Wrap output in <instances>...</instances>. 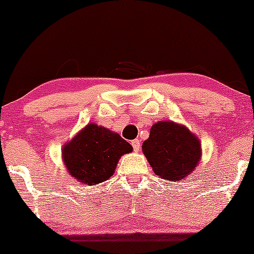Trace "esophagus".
<instances>
[{"label":"esophagus","mask_w":254,"mask_h":254,"mask_svg":"<svg viewBox=\"0 0 254 254\" xmlns=\"http://www.w3.org/2000/svg\"><path fill=\"white\" fill-rule=\"evenodd\" d=\"M132 146H133V150H134L135 152H138L139 150H140V141H139L138 139H135V140L132 141Z\"/></svg>","instance_id":"obj_1"}]
</instances>
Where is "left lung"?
Masks as SVG:
<instances>
[{"mask_svg":"<svg viewBox=\"0 0 254 254\" xmlns=\"http://www.w3.org/2000/svg\"><path fill=\"white\" fill-rule=\"evenodd\" d=\"M141 150L154 173L170 182L185 181L202 157L198 138L184 125L173 121L152 125Z\"/></svg>","mask_w":254,"mask_h":254,"instance_id":"1","label":"left lung"}]
</instances>
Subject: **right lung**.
<instances>
[{"label":"right lung","mask_w":254,"mask_h":254,"mask_svg":"<svg viewBox=\"0 0 254 254\" xmlns=\"http://www.w3.org/2000/svg\"><path fill=\"white\" fill-rule=\"evenodd\" d=\"M132 150V145L119 133L88 124L64 144L62 159L73 179L92 187L111 178L122 155Z\"/></svg>","instance_id":"right-lung-1"}]
</instances>
